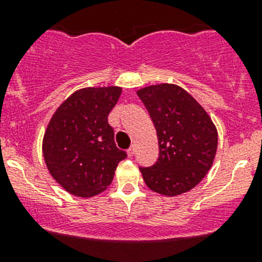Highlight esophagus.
Instances as JSON below:
<instances>
[{
	"label": "esophagus",
	"mask_w": 262,
	"mask_h": 262,
	"mask_svg": "<svg viewBox=\"0 0 262 262\" xmlns=\"http://www.w3.org/2000/svg\"><path fill=\"white\" fill-rule=\"evenodd\" d=\"M126 153H128L129 157H133L134 153H136V146H130V147H129V149L126 150Z\"/></svg>",
	"instance_id": "1"
}]
</instances>
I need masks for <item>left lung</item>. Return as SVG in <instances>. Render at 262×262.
<instances>
[{"instance_id": "1", "label": "left lung", "mask_w": 262, "mask_h": 262, "mask_svg": "<svg viewBox=\"0 0 262 262\" xmlns=\"http://www.w3.org/2000/svg\"><path fill=\"white\" fill-rule=\"evenodd\" d=\"M137 95L155 124L160 148L155 165L139 167L144 182L166 196L189 191L204 179L215 157L218 133L212 119L176 84H153Z\"/></svg>"}]
</instances>
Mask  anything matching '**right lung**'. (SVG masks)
Wrapping results in <instances>:
<instances>
[{"label": "right lung", "mask_w": 262, "mask_h": 262, "mask_svg": "<svg viewBox=\"0 0 262 262\" xmlns=\"http://www.w3.org/2000/svg\"><path fill=\"white\" fill-rule=\"evenodd\" d=\"M120 94L116 86L78 90L50 119L43 156L50 175L66 191L91 198L112 184L116 166L126 157L107 123Z\"/></svg>", "instance_id": "obj_1"}]
</instances>
